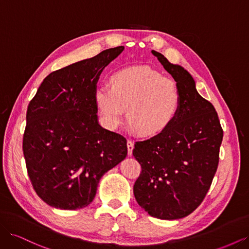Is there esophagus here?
Returning <instances> with one entry per match:
<instances>
[{"label": "esophagus", "instance_id": "esophagus-1", "mask_svg": "<svg viewBox=\"0 0 249 249\" xmlns=\"http://www.w3.org/2000/svg\"><path fill=\"white\" fill-rule=\"evenodd\" d=\"M126 145H127V155L132 156L133 148H134V142L129 139V140H127V142H126Z\"/></svg>", "mask_w": 249, "mask_h": 249}]
</instances>
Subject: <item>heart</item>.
<instances>
[{
    "label": "heart",
    "instance_id": "1",
    "mask_svg": "<svg viewBox=\"0 0 249 249\" xmlns=\"http://www.w3.org/2000/svg\"><path fill=\"white\" fill-rule=\"evenodd\" d=\"M111 86L96 88L94 97L104 124L116 129L125 114L144 136L164 132L175 122L180 108L177 83L153 67L129 66L110 77Z\"/></svg>",
    "mask_w": 249,
    "mask_h": 249
}]
</instances>
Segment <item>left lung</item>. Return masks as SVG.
Returning <instances> with one entry per match:
<instances>
[{"instance_id": "left-lung-1", "label": "left lung", "mask_w": 249, "mask_h": 249, "mask_svg": "<svg viewBox=\"0 0 249 249\" xmlns=\"http://www.w3.org/2000/svg\"><path fill=\"white\" fill-rule=\"evenodd\" d=\"M152 53L177 82L180 108L164 132L135 142L133 156L141 172L134 195L150 216L173 220L191 214L206 197L219 163L223 131L214 106L196 91L191 74Z\"/></svg>"}]
</instances>
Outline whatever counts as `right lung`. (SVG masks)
<instances>
[{
	"label": "right lung",
	"instance_id": "right-lung-1",
	"mask_svg": "<svg viewBox=\"0 0 249 249\" xmlns=\"http://www.w3.org/2000/svg\"><path fill=\"white\" fill-rule=\"evenodd\" d=\"M124 49L51 72L28 105L22 153L35 192L52 207H87L101 178L126 157V139L97 123L94 97L104 67Z\"/></svg>",
	"mask_w": 249,
	"mask_h": 249
}]
</instances>
